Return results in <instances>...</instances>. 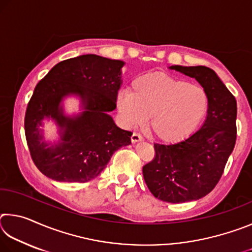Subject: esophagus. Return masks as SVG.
Returning a JSON list of instances; mask_svg holds the SVG:
<instances>
[{"mask_svg": "<svg viewBox=\"0 0 252 252\" xmlns=\"http://www.w3.org/2000/svg\"><path fill=\"white\" fill-rule=\"evenodd\" d=\"M131 140H132V142H139V141H142L143 138L141 134L138 133V132H134V133L131 135Z\"/></svg>", "mask_w": 252, "mask_h": 252, "instance_id": "esophagus-1", "label": "esophagus"}]
</instances>
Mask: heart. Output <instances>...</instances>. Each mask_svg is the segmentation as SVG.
I'll return each mask as SVG.
<instances>
[{"mask_svg":"<svg viewBox=\"0 0 252 252\" xmlns=\"http://www.w3.org/2000/svg\"><path fill=\"white\" fill-rule=\"evenodd\" d=\"M118 105L129 126L142 125L150 118L153 135L177 142L192 133L206 117L209 96L200 85L156 72L136 78L132 93L119 94Z\"/></svg>","mask_w":252,"mask_h":252,"instance_id":"obj_1","label":"heart"}]
</instances>
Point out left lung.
<instances>
[{
	"label": "left lung",
	"mask_w": 252,
	"mask_h": 252,
	"mask_svg": "<svg viewBox=\"0 0 252 252\" xmlns=\"http://www.w3.org/2000/svg\"><path fill=\"white\" fill-rule=\"evenodd\" d=\"M202 85L209 96L203 126L181 142L155 143V158L142 169L149 190L165 202L198 200L219 182L237 138V101L210 67L173 65Z\"/></svg>",
	"instance_id": "8db88e82"
}]
</instances>
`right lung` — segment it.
Returning a JSON list of instances; mask_svg holds the SVG:
<instances>
[{"label": "right lung", "instance_id": "right-lung-1", "mask_svg": "<svg viewBox=\"0 0 252 252\" xmlns=\"http://www.w3.org/2000/svg\"><path fill=\"white\" fill-rule=\"evenodd\" d=\"M125 62L95 54L80 55L54 65L36 84L24 118L25 138L34 164L60 182H88L99 176L111 157L131 143V131L116 126L109 112L117 108ZM79 95L84 112L70 118L59 105L63 97ZM51 117L60 127V142L41 143L38 126Z\"/></svg>", "mask_w": 252, "mask_h": 252}]
</instances>
